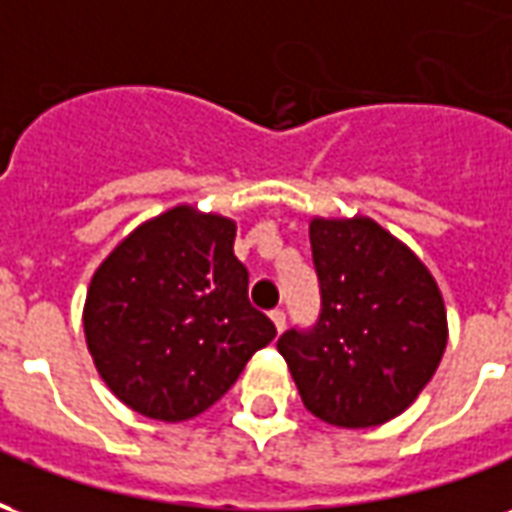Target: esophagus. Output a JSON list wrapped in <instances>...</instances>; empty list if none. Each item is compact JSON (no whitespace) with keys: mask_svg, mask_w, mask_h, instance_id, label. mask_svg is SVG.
Wrapping results in <instances>:
<instances>
[{"mask_svg":"<svg viewBox=\"0 0 512 512\" xmlns=\"http://www.w3.org/2000/svg\"><path fill=\"white\" fill-rule=\"evenodd\" d=\"M271 321H274V326H277L279 334L285 332V312L274 310V312H271Z\"/></svg>","mask_w":512,"mask_h":512,"instance_id":"esophagus-1","label":"esophagus"}]
</instances>
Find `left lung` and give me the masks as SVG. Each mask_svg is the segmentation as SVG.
<instances>
[{
  "label": "left lung",
  "instance_id": "left-lung-1",
  "mask_svg": "<svg viewBox=\"0 0 512 512\" xmlns=\"http://www.w3.org/2000/svg\"><path fill=\"white\" fill-rule=\"evenodd\" d=\"M321 318L277 351L307 411L337 428L403 414L447 348V310L425 263L367 216L310 222Z\"/></svg>",
  "mask_w": 512,
  "mask_h": 512
}]
</instances>
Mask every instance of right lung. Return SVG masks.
<instances>
[{
    "mask_svg": "<svg viewBox=\"0 0 512 512\" xmlns=\"http://www.w3.org/2000/svg\"><path fill=\"white\" fill-rule=\"evenodd\" d=\"M233 241V219L175 205L95 268L82 315L87 348L117 400L142 417H197L277 337L249 304Z\"/></svg>",
    "mask_w": 512,
    "mask_h": 512,
    "instance_id": "right-lung-1",
    "label": "right lung"
}]
</instances>
